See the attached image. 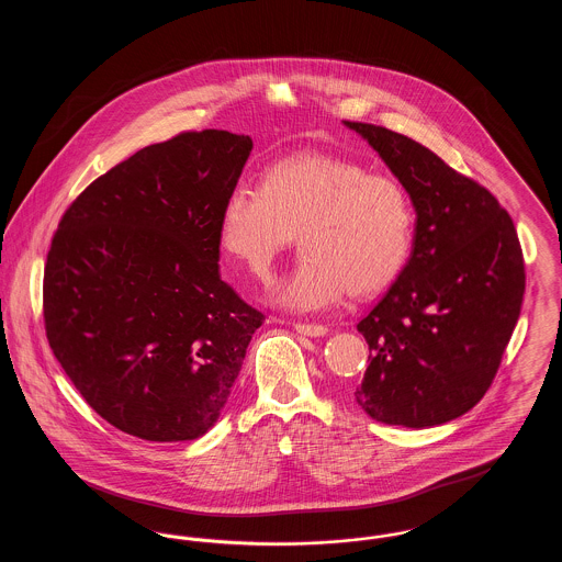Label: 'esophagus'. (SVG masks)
I'll list each match as a JSON object with an SVG mask.
<instances>
[{"instance_id": "1", "label": "esophagus", "mask_w": 562, "mask_h": 562, "mask_svg": "<svg viewBox=\"0 0 562 562\" xmlns=\"http://www.w3.org/2000/svg\"><path fill=\"white\" fill-rule=\"evenodd\" d=\"M293 326L296 333H301L305 337H324L328 333V328L322 326V324H301V322H296Z\"/></svg>"}]
</instances>
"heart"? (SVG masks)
<instances>
[{
  "label": "heart",
  "instance_id": "heart-1",
  "mask_svg": "<svg viewBox=\"0 0 562 562\" xmlns=\"http://www.w3.org/2000/svg\"><path fill=\"white\" fill-rule=\"evenodd\" d=\"M413 209L398 181L356 161L301 154L271 164L261 186L229 189L218 223L223 248L266 271L294 240L301 257L271 280L269 303L307 314L333 307L346 291L369 294L404 268Z\"/></svg>",
  "mask_w": 562,
  "mask_h": 562
}]
</instances>
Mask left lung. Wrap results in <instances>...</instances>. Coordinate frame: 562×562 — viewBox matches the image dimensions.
Wrapping results in <instances>:
<instances>
[{
    "instance_id": "left-lung-1",
    "label": "left lung",
    "mask_w": 562,
    "mask_h": 562,
    "mask_svg": "<svg viewBox=\"0 0 562 562\" xmlns=\"http://www.w3.org/2000/svg\"><path fill=\"white\" fill-rule=\"evenodd\" d=\"M344 124L385 161L417 214L406 266L358 324L371 364L353 396L374 422L442 426L481 401L499 369L525 294L520 241L499 202L428 147Z\"/></svg>"
}]
</instances>
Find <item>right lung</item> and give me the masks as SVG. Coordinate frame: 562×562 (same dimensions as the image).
<instances>
[{
    "label": "right lung",
    "mask_w": 562,
    "mask_h": 562,
    "mask_svg": "<svg viewBox=\"0 0 562 562\" xmlns=\"http://www.w3.org/2000/svg\"><path fill=\"white\" fill-rule=\"evenodd\" d=\"M252 140L183 133L117 164L63 214L44 271L56 360L113 428L151 442L213 428L263 314L218 273V223Z\"/></svg>",
    "instance_id": "right-lung-1"
}]
</instances>
